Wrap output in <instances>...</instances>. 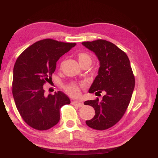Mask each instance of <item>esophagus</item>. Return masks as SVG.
Wrapping results in <instances>:
<instances>
[{
    "label": "esophagus",
    "instance_id": "esophagus-1",
    "mask_svg": "<svg viewBox=\"0 0 158 158\" xmlns=\"http://www.w3.org/2000/svg\"><path fill=\"white\" fill-rule=\"evenodd\" d=\"M73 105H75V106H77L78 107H82L84 106V103L82 102H80V101H73Z\"/></svg>",
    "mask_w": 158,
    "mask_h": 158
}]
</instances>
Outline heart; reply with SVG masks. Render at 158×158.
Segmentation results:
<instances>
[{"instance_id": "obj_1", "label": "heart", "mask_w": 158, "mask_h": 158, "mask_svg": "<svg viewBox=\"0 0 158 158\" xmlns=\"http://www.w3.org/2000/svg\"><path fill=\"white\" fill-rule=\"evenodd\" d=\"M77 57L80 64L82 65L84 63H89L91 64L92 62V57L88 52H79L77 55ZM68 93L73 96H76L80 94V89L77 85L76 84H72L66 88Z\"/></svg>"}]
</instances>
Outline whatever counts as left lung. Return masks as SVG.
Segmentation results:
<instances>
[{
	"instance_id": "8db88e82",
	"label": "left lung",
	"mask_w": 158,
	"mask_h": 158,
	"mask_svg": "<svg viewBox=\"0 0 158 158\" xmlns=\"http://www.w3.org/2000/svg\"><path fill=\"white\" fill-rule=\"evenodd\" d=\"M82 45L94 52L99 61L98 74L88 92L106 94L101 102L98 98L84 102L93 107L95 113L85 124L96 130H106L120 120L131 102L135 80L130 60L125 52L106 40L83 42Z\"/></svg>"
}]
</instances>
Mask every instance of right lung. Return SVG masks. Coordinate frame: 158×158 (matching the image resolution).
Masks as SVG:
<instances>
[{"instance_id":"obj_1","label":"right lung","mask_w":158,"mask_h":158,"mask_svg":"<svg viewBox=\"0 0 158 158\" xmlns=\"http://www.w3.org/2000/svg\"><path fill=\"white\" fill-rule=\"evenodd\" d=\"M76 44L45 39L37 41L18 56L13 69L12 94L18 112L28 125L45 131L60 120V109L70 103L60 91L45 95L44 85L52 81L56 62Z\"/></svg>"}]
</instances>
